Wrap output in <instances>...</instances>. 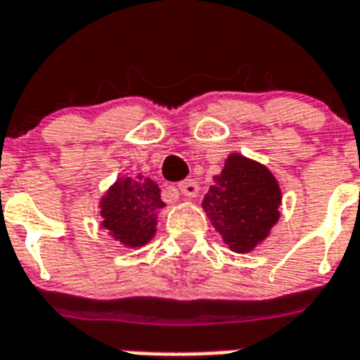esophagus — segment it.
<instances>
[{
  "label": "esophagus",
  "instance_id": "34e87169",
  "mask_svg": "<svg viewBox=\"0 0 360 360\" xmlns=\"http://www.w3.org/2000/svg\"><path fill=\"white\" fill-rule=\"evenodd\" d=\"M178 189H180L186 197H197V193H199V184L195 182L193 178H188V180H184V182L178 184Z\"/></svg>",
  "mask_w": 360,
  "mask_h": 360
}]
</instances>
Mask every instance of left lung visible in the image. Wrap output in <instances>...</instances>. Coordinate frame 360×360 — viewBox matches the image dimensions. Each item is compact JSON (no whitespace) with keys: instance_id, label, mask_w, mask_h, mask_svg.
Masks as SVG:
<instances>
[{"instance_id":"left-lung-1","label":"left lung","mask_w":360,"mask_h":360,"mask_svg":"<svg viewBox=\"0 0 360 360\" xmlns=\"http://www.w3.org/2000/svg\"><path fill=\"white\" fill-rule=\"evenodd\" d=\"M281 191L264 165L231 154L214 176L202 208L224 242L236 253L252 252L280 218Z\"/></svg>"}]
</instances>
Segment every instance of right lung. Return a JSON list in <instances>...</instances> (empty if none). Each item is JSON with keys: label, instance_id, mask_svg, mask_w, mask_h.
<instances>
[{"label": "right lung", "instance_id": "1", "mask_svg": "<svg viewBox=\"0 0 360 360\" xmlns=\"http://www.w3.org/2000/svg\"><path fill=\"white\" fill-rule=\"evenodd\" d=\"M165 206L154 180L124 178L101 199V225L124 246L139 248L155 235L158 212Z\"/></svg>", "mask_w": 360, "mask_h": 360}]
</instances>
